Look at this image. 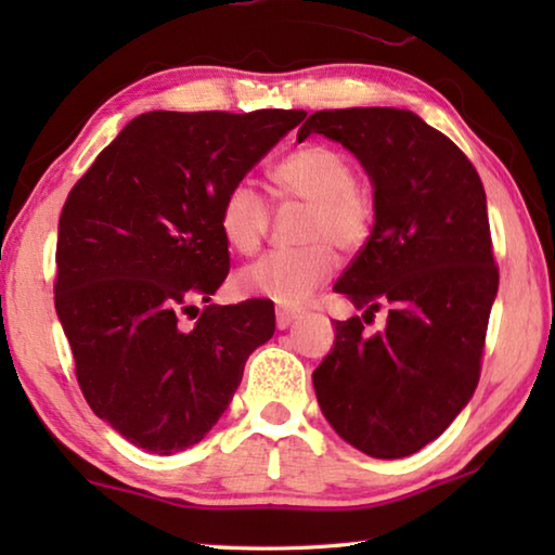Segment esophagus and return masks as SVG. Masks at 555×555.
Masks as SVG:
<instances>
[{"label":"esophagus","instance_id":"34e87169","mask_svg":"<svg viewBox=\"0 0 555 555\" xmlns=\"http://www.w3.org/2000/svg\"><path fill=\"white\" fill-rule=\"evenodd\" d=\"M300 315L298 308H288V306H279L276 308V325L279 331H286V327L296 321V318Z\"/></svg>","mask_w":555,"mask_h":555}]
</instances>
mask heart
Wrapping results in <instances>:
<instances>
[{
	"mask_svg": "<svg viewBox=\"0 0 555 555\" xmlns=\"http://www.w3.org/2000/svg\"><path fill=\"white\" fill-rule=\"evenodd\" d=\"M279 198L306 203L296 249L269 251L237 276L242 294L284 306L306 300L333 274L335 251L354 255L370 242L377 201L367 185L354 181L350 158L325 144H308L271 168ZM224 242L240 255H251L264 242L271 205L251 181H237L222 195L218 212Z\"/></svg>",
	"mask_w": 555,
	"mask_h": 555,
	"instance_id": "obj_1",
	"label": "heart"
}]
</instances>
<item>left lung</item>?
Listing matches in <instances>:
<instances>
[{
  "instance_id": "1",
  "label": "left lung",
  "mask_w": 555,
  "mask_h": 555,
  "mask_svg": "<svg viewBox=\"0 0 555 555\" xmlns=\"http://www.w3.org/2000/svg\"><path fill=\"white\" fill-rule=\"evenodd\" d=\"M311 134L350 149L377 201L370 242L335 284L364 315L335 321L315 397L347 443L406 457L453 424L480 382L500 286L485 188L443 131L409 109H321L298 142ZM377 310L388 325L367 336Z\"/></svg>"
}]
</instances>
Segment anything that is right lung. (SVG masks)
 <instances>
[{"mask_svg":"<svg viewBox=\"0 0 555 555\" xmlns=\"http://www.w3.org/2000/svg\"><path fill=\"white\" fill-rule=\"evenodd\" d=\"M304 109L146 112L102 149L63 205L55 313L90 409L146 453L208 436L247 357L274 335L264 298L205 306L230 271L222 195ZM195 318V315H193Z\"/></svg>","mask_w":555,"mask_h":555,"instance_id":"add662e5","label":"right lung"}]
</instances>
